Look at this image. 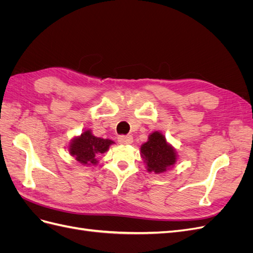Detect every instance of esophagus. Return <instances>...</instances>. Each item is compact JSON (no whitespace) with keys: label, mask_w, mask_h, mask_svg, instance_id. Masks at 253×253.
I'll return each mask as SVG.
<instances>
[{"label":"esophagus","mask_w":253,"mask_h":253,"mask_svg":"<svg viewBox=\"0 0 253 253\" xmlns=\"http://www.w3.org/2000/svg\"><path fill=\"white\" fill-rule=\"evenodd\" d=\"M118 142L120 144H131L133 142V137L131 135L118 136Z\"/></svg>","instance_id":"34e87169"}]
</instances>
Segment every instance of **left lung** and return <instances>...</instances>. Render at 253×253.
<instances>
[{
	"mask_svg": "<svg viewBox=\"0 0 253 253\" xmlns=\"http://www.w3.org/2000/svg\"><path fill=\"white\" fill-rule=\"evenodd\" d=\"M140 155L149 173L163 174L170 170L178 159L177 152L159 131L152 132L141 144Z\"/></svg>",
	"mask_w": 253,
	"mask_h": 253,
	"instance_id": "8db88e82",
	"label": "left lung"
}]
</instances>
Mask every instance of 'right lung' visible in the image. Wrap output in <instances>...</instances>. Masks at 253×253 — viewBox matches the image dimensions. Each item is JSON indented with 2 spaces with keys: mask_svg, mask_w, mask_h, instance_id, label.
Here are the masks:
<instances>
[{
  "mask_svg": "<svg viewBox=\"0 0 253 253\" xmlns=\"http://www.w3.org/2000/svg\"><path fill=\"white\" fill-rule=\"evenodd\" d=\"M115 142L111 139L96 137L90 128H85L79 135L71 139L67 145L70 155L82 166H96L99 163L98 156L109 151Z\"/></svg>",
  "mask_w": 253,
  "mask_h": 253,
  "instance_id": "1",
  "label": "right lung"
}]
</instances>
